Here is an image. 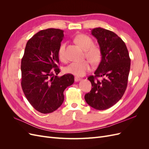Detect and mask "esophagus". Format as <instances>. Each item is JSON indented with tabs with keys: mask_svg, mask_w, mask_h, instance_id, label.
<instances>
[{
	"mask_svg": "<svg viewBox=\"0 0 149 149\" xmlns=\"http://www.w3.org/2000/svg\"><path fill=\"white\" fill-rule=\"evenodd\" d=\"M80 80H81L80 78L77 77V76H75V77H74V81L76 82H78V81H79Z\"/></svg>",
	"mask_w": 149,
	"mask_h": 149,
	"instance_id": "1",
	"label": "esophagus"
}]
</instances>
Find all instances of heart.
<instances>
[{
  "label": "heart",
  "mask_w": 149,
  "mask_h": 149,
  "mask_svg": "<svg viewBox=\"0 0 149 149\" xmlns=\"http://www.w3.org/2000/svg\"><path fill=\"white\" fill-rule=\"evenodd\" d=\"M75 42L86 51V56L93 63H97L101 60V54L100 49L96 47H93V40L88 35L81 34L76 36ZM66 43H63L58 49V56L62 61L66 60L65 55ZM91 69V65L89 61L80 62H72L65 68L67 73L77 76H83Z\"/></svg>",
  "instance_id": "obj_1"
}]
</instances>
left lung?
Here are the masks:
<instances>
[{
    "instance_id": "1",
    "label": "left lung",
    "mask_w": 149,
    "mask_h": 149,
    "mask_svg": "<svg viewBox=\"0 0 149 149\" xmlns=\"http://www.w3.org/2000/svg\"><path fill=\"white\" fill-rule=\"evenodd\" d=\"M91 34L100 45L101 60L95 76H91L92 89L84 96L88 104L97 110L109 109L123 97L127 88L130 59L125 43L113 31L101 27ZM97 77H103L99 81Z\"/></svg>"
}]
</instances>
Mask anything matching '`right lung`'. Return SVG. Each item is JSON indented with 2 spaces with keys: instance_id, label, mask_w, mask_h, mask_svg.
<instances>
[{
  "instance_id": "1",
  "label": "right lung",
  "mask_w": 149,
  "mask_h": 149,
  "mask_svg": "<svg viewBox=\"0 0 149 149\" xmlns=\"http://www.w3.org/2000/svg\"><path fill=\"white\" fill-rule=\"evenodd\" d=\"M63 31L57 29L38 31L26 43L22 59L24 93L30 104L43 114L51 113L61 106L65 89L74 81L71 74L58 76L60 71L58 52Z\"/></svg>"
}]
</instances>
